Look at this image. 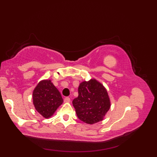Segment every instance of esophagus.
<instances>
[{
	"label": "esophagus",
	"instance_id": "obj_1",
	"mask_svg": "<svg viewBox=\"0 0 157 157\" xmlns=\"http://www.w3.org/2000/svg\"><path fill=\"white\" fill-rule=\"evenodd\" d=\"M70 101H71V100H70V98L69 97H66L64 98L65 102H70Z\"/></svg>",
	"mask_w": 157,
	"mask_h": 157
}]
</instances>
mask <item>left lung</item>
Here are the masks:
<instances>
[{"label":"left lung","instance_id":"obj_1","mask_svg":"<svg viewBox=\"0 0 157 157\" xmlns=\"http://www.w3.org/2000/svg\"><path fill=\"white\" fill-rule=\"evenodd\" d=\"M78 97L73 101L78 117L87 124L102 121L111 107V101L105 87L94 78L79 84Z\"/></svg>","mask_w":157,"mask_h":157}]
</instances>
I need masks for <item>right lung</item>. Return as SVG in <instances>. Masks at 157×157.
Segmentation results:
<instances>
[{
	"instance_id": "add662e5",
	"label": "right lung",
	"mask_w": 157,
	"mask_h": 157,
	"mask_svg": "<svg viewBox=\"0 0 157 157\" xmlns=\"http://www.w3.org/2000/svg\"><path fill=\"white\" fill-rule=\"evenodd\" d=\"M33 104L43 117L48 119L54 115L63 99L51 79H43L36 86L32 93Z\"/></svg>"
}]
</instances>
